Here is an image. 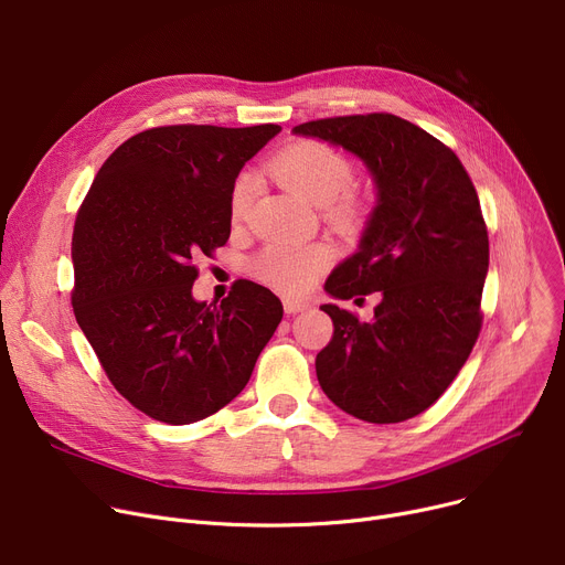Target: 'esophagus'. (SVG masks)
I'll use <instances>...</instances> for the list:
<instances>
[{
  "instance_id": "esophagus-1",
  "label": "esophagus",
  "mask_w": 565,
  "mask_h": 565,
  "mask_svg": "<svg viewBox=\"0 0 565 565\" xmlns=\"http://www.w3.org/2000/svg\"><path fill=\"white\" fill-rule=\"evenodd\" d=\"M284 309H286V313H302V311L311 309V302L302 297H284Z\"/></svg>"
}]
</instances>
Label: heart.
<instances>
[{
  "label": "heart",
  "instance_id": "heart-1",
  "mask_svg": "<svg viewBox=\"0 0 565 565\" xmlns=\"http://www.w3.org/2000/svg\"><path fill=\"white\" fill-rule=\"evenodd\" d=\"M275 174L290 191L316 206H329L335 222L350 224L359 215V206L341 198L352 183L350 161L322 142H297L277 157ZM252 179L241 177L232 191V217L241 220L249 206ZM333 249L327 243H275L263 249L254 263V275L263 284L288 295L307 292L327 270Z\"/></svg>",
  "mask_w": 565,
  "mask_h": 565
}]
</instances>
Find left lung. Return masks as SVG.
Masks as SVG:
<instances>
[{"instance_id": "left-lung-1", "label": "left lung", "mask_w": 565, "mask_h": 565, "mask_svg": "<svg viewBox=\"0 0 565 565\" xmlns=\"http://www.w3.org/2000/svg\"><path fill=\"white\" fill-rule=\"evenodd\" d=\"M354 154L377 202L359 247L329 275L333 299L380 292L374 316L322 305L333 320L318 354L324 395L350 416L391 425L418 416L455 382L481 329L488 234L475 185L452 149L391 113L292 129Z\"/></svg>"}]
</instances>
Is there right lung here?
<instances>
[{
	"label": "right lung",
	"instance_id": "1",
	"mask_svg": "<svg viewBox=\"0 0 565 565\" xmlns=\"http://www.w3.org/2000/svg\"><path fill=\"white\" fill-rule=\"evenodd\" d=\"M281 131L177 125L136 134L99 168L72 234V307L110 384L149 418L191 425L249 382L284 307L241 279L198 302V256L227 243L243 166Z\"/></svg>",
	"mask_w": 565,
	"mask_h": 565
}]
</instances>
